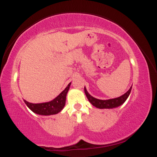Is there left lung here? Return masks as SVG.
<instances>
[{
	"label": "left lung",
	"mask_w": 157,
	"mask_h": 157,
	"mask_svg": "<svg viewBox=\"0 0 157 157\" xmlns=\"http://www.w3.org/2000/svg\"><path fill=\"white\" fill-rule=\"evenodd\" d=\"M131 89H132V86H131V88L129 89L128 91L127 92L124 94L122 96L117 97V98L113 99H109V100H100V99H97L95 97L91 96L90 94L88 92V91L86 90V88L84 87V91L85 94H86V97H87L89 101L91 102L94 106L97 108V109H115V108H117L119 106H120L124 102H125V100H127L128 97L130 95V93L131 91Z\"/></svg>",
	"instance_id": "1"
}]
</instances>
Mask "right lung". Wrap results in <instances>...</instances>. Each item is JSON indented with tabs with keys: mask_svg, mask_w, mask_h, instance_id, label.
Listing matches in <instances>:
<instances>
[{
	"mask_svg": "<svg viewBox=\"0 0 157 157\" xmlns=\"http://www.w3.org/2000/svg\"><path fill=\"white\" fill-rule=\"evenodd\" d=\"M71 82L66 86V88L57 97L49 102H42V103H31L24 100L27 107L34 113L43 116H49V115L57 114L62 111L66 105V95L69 90Z\"/></svg>",
	"mask_w": 157,
	"mask_h": 157,
	"instance_id": "right-lung-1",
	"label": "right lung"
}]
</instances>
